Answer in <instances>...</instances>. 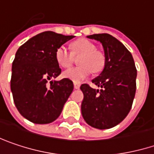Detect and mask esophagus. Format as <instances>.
I'll use <instances>...</instances> for the list:
<instances>
[{"label":"esophagus","mask_w":154,"mask_h":154,"mask_svg":"<svg viewBox=\"0 0 154 154\" xmlns=\"http://www.w3.org/2000/svg\"><path fill=\"white\" fill-rule=\"evenodd\" d=\"M80 83H76V82H74V88L75 89H79L80 88Z\"/></svg>","instance_id":"obj_1"}]
</instances>
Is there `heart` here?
<instances>
[{"label":"heart","mask_w":154,"mask_h":154,"mask_svg":"<svg viewBox=\"0 0 154 154\" xmlns=\"http://www.w3.org/2000/svg\"><path fill=\"white\" fill-rule=\"evenodd\" d=\"M72 53L64 45L59 46L56 50L55 57L62 68H68L73 63V56H82L78 60L81 66L66 69L63 76L73 82L80 83L85 80L91 73L102 71L105 64L104 55L97 51L92 42L85 38L78 39L72 43Z\"/></svg>","instance_id":"heart-1"}]
</instances>
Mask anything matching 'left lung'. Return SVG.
<instances>
[{"mask_svg": "<svg viewBox=\"0 0 154 154\" xmlns=\"http://www.w3.org/2000/svg\"><path fill=\"white\" fill-rule=\"evenodd\" d=\"M87 37L102 43L105 64L100 75L92 80L101 90L87 84L80 87L84 93L82 115L91 126L109 129L123 121L131 110L136 92L137 69L131 52L112 35L94 34Z\"/></svg>", "mask_w": 154, "mask_h": 154, "instance_id": "obj_1", "label": "left lung"}]
</instances>
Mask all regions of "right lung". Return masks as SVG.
Instances as JSON below:
<instances>
[{
	"label": "right lung",
	"instance_id": "right-lung-1",
	"mask_svg": "<svg viewBox=\"0 0 154 154\" xmlns=\"http://www.w3.org/2000/svg\"><path fill=\"white\" fill-rule=\"evenodd\" d=\"M74 35L40 33L18 49L12 63L10 88L18 112L35 124L55 121L73 91L68 78L50 81L61 74L56 50Z\"/></svg>",
	"mask_w": 154,
	"mask_h": 154
}]
</instances>
